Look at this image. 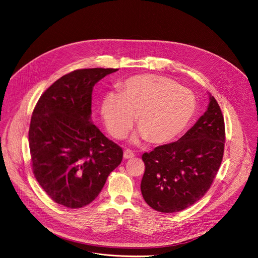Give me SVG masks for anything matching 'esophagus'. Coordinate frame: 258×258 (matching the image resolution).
<instances>
[{"label": "esophagus", "mask_w": 258, "mask_h": 258, "mask_svg": "<svg viewBox=\"0 0 258 258\" xmlns=\"http://www.w3.org/2000/svg\"><path fill=\"white\" fill-rule=\"evenodd\" d=\"M123 157H124V159L133 158V157H135V153H134L132 150L126 149V150L123 152Z\"/></svg>", "instance_id": "obj_1"}]
</instances>
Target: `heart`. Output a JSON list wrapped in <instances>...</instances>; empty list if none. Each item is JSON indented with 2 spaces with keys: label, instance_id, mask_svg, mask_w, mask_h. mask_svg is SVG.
<instances>
[{
  "label": "heart",
  "instance_id": "heart-1",
  "mask_svg": "<svg viewBox=\"0 0 258 258\" xmlns=\"http://www.w3.org/2000/svg\"><path fill=\"white\" fill-rule=\"evenodd\" d=\"M196 110L194 95L169 79L148 75L122 82L117 94L105 96L101 113L116 139L130 132L134 116L141 137L152 144H165L187 127Z\"/></svg>",
  "mask_w": 258,
  "mask_h": 258
}]
</instances>
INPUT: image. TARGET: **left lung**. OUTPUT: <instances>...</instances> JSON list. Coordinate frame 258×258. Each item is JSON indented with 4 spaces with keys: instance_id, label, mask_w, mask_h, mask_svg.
<instances>
[{
    "instance_id": "8db88e82",
    "label": "left lung",
    "mask_w": 258,
    "mask_h": 258,
    "mask_svg": "<svg viewBox=\"0 0 258 258\" xmlns=\"http://www.w3.org/2000/svg\"><path fill=\"white\" fill-rule=\"evenodd\" d=\"M225 120L213 96L205 113L177 142L144 153L141 181L144 200L153 209L172 213L200 200L223 161Z\"/></svg>"
}]
</instances>
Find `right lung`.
Wrapping results in <instances>:
<instances>
[{"label": "right lung", "instance_id": "add662e5", "mask_svg": "<svg viewBox=\"0 0 258 258\" xmlns=\"http://www.w3.org/2000/svg\"><path fill=\"white\" fill-rule=\"evenodd\" d=\"M117 70L71 71L48 88L33 109L28 132L32 172L60 205L90 204L122 160L120 147L91 121L94 86Z\"/></svg>", "mask_w": 258, "mask_h": 258}]
</instances>
